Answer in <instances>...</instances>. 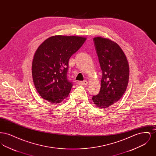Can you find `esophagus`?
I'll use <instances>...</instances> for the list:
<instances>
[{"mask_svg":"<svg viewBox=\"0 0 156 156\" xmlns=\"http://www.w3.org/2000/svg\"><path fill=\"white\" fill-rule=\"evenodd\" d=\"M80 85H86L88 84V82L87 81H79L78 83Z\"/></svg>","mask_w":156,"mask_h":156,"instance_id":"obj_1","label":"esophagus"}]
</instances>
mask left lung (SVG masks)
Returning <instances> with one entry per match:
<instances>
[{
    "label": "left lung",
    "mask_w": 156,
    "mask_h": 156,
    "mask_svg": "<svg viewBox=\"0 0 156 156\" xmlns=\"http://www.w3.org/2000/svg\"><path fill=\"white\" fill-rule=\"evenodd\" d=\"M99 62L102 71L99 94L93 96L95 105L105 109L117 102L126 91L129 66L125 53L119 45L108 38L94 39Z\"/></svg>",
    "instance_id": "obj_1"
}]
</instances>
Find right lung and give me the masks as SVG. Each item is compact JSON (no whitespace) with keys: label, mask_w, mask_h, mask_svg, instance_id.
I'll use <instances>...</instances> for the list:
<instances>
[{"label":"right lung","mask_w":156,"mask_h":156,"mask_svg":"<svg viewBox=\"0 0 156 156\" xmlns=\"http://www.w3.org/2000/svg\"><path fill=\"white\" fill-rule=\"evenodd\" d=\"M86 39L54 36L38 47L32 62L33 80L38 94L48 102L58 104L68 96L73 87L67 76L69 59Z\"/></svg>","instance_id":"obj_1"}]
</instances>
